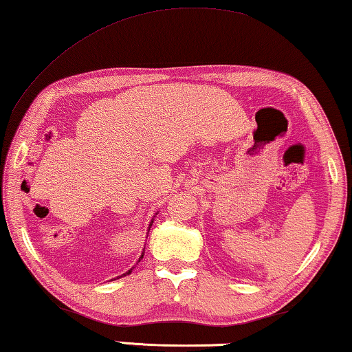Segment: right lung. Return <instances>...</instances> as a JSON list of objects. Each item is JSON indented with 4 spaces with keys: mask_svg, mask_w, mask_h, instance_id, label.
<instances>
[{
    "mask_svg": "<svg viewBox=\"0 0 352 352\" xmlns=\"http://www.w3.org/2000/svg\"><path fill=\"white\" fill-rule=\"evenodd\" d=\"M155 218V217H153ZM151 224H153V219H151V221H150V224H148V232H150V228H151ZM148 232H146V237H148ZM144 253H145V246H144V250H142V254H140L139 256V259H138V262H135V265H138L139 264V262H140V259H142L144 258ZM134 265V267H135ZM134 267H133V269H134ZM133 269H129L128 272H126V274H123V275H120V276H117V278H122V276H126V275H129L131 274V272H133ZM112 280H113V278H112Z\"/></svg>",
    "mask_w": 352,
    "mask_h": 352,
    "instance_id": "add662e5",
    "label": "right lung"
}]
</instances>
